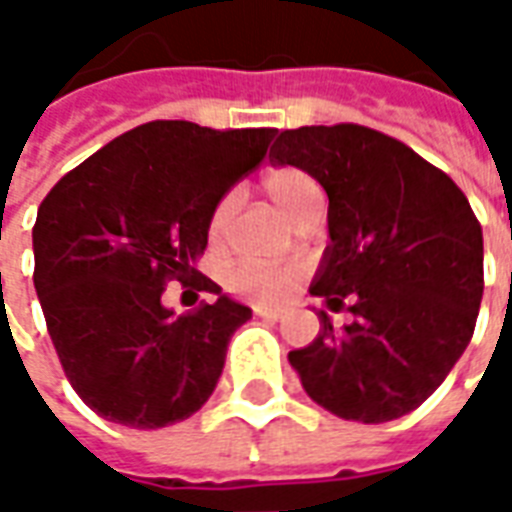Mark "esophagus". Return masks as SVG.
Returning <instances> with one entry per match:
<instances>
[{"label":"esophagus","mask_w":512,"mask_h":512,"mask_svg":"<svg viewBox=\"0 0 512 512\" xmlns=\"http://www.w3.org/2000/svg\"><path fill=\"white\" fill-rule=\"evenodd\" d=\"M255 315L257 318H263V321H279L285 310H279V307H266V304H255Z\"/></svg>","instance_id":"1"}]
</instances>
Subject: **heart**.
<instances>
[{
    "label": "heart",
    "instance_id": "obj_1",
    "mask_svg": "<svg viewBox=\"0 0 512 512\" xmlns=\"http://www.w3.org/2000/svg\"><path fill=\"white\" fill-rule=\"evenodd\" d=\"M266 191L271 202L277 205L285 219H290L301 202H307L310 197H318L321 191L315 186V180L310 175H304L301 169H279L274 175H268ZM230 219V200L219 202V208L211 219V233L219 235L227 227ZM290 282L288 271L279 268H263V266H241L235 274V285L257 296H277L279 290Z\"/></svg>",
    "mask_w": 512,
    "mask_h": 512
}]
</instances>
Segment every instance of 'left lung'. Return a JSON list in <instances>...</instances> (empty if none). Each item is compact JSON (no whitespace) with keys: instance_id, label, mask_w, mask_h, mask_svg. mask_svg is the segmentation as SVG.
Here are the masks:
<instances>
[{"instance_id":"left-lung-1","label":"left lung","mask_w":512,"mask_h":512,"mask_svg":"<svg viewBox=\"0 0 512 512\" xmlns=\"http://www.w3.org/2000/svg\"><path fill=\"white\" fill-rule=\"evenodd\" d=\"M274 167H299L329 197V246L310 293L354 321L290 351L304 392L376 425L414 411L472 340L483 299V227L452 178L365 126L282 131Z\"/></svg>"}]
</instances>
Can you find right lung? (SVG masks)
I'll use <instances>...</instances> for the list:
<instances>
[{"label": "right lung", "instance_id": "obj_1", "mask_svg": "<svg viewBox=\"0 0 512 512\" xmlns=\"http://www.w3.org/2000/svg\"><path fill=\"white\" fill-rule=\"evenodd\" d=\"M274 128L156 120L82 161L40 202L35 290L62 370L95 414L156 430L213 395L233 332L252 318L197 260L216 205L263 161ZM169 276L217 296L175 316Z\"/></svg>", "mask_w": 512, "mask_h": 512}]
</instances>
